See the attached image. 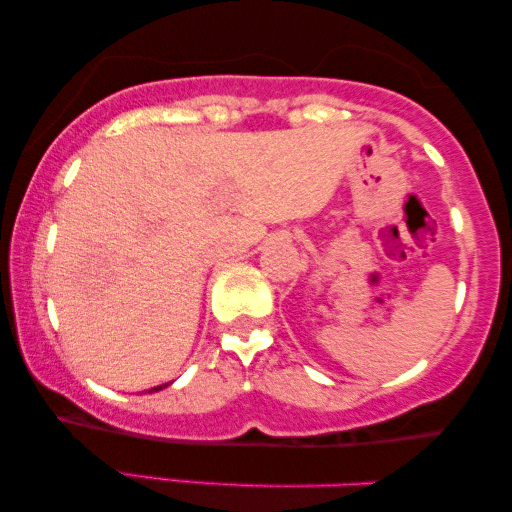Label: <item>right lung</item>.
I'll list each match as a JSON object with an SVG mask.
<instances>
[{"label": "right lung", "instance_id": "add662e5", "mask_svg": "<svg viewBox=\"0 0 512 512\" xmlns=\"http://www.w3.org/2000/svg\"><path fill=\"white\" fill-rule=\"evenodd\" d=\"M170 383H166V385H156V387H151V390L149 392H158V390H163V387H168Z\"/></svg>", "mask_w": 512, "mask_h": 512}]
</instances>
